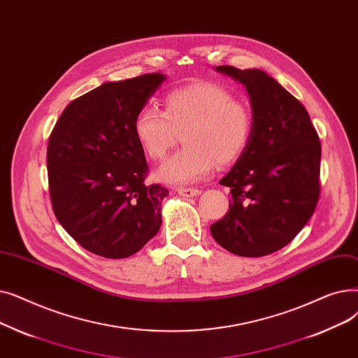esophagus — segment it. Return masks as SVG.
<instances>
[{
  "instance_id": "obj_1",
  "label": "esophagus",
  "mask_w": 358,
  "mask_h": 358,
  "mask_svg": "<svg viewBox=\"0 0 358 358\" xmlns=\"http://www.w3.org/2000/svg\"><path fill=\"white\" fill-rule=\"evenodd\" d=\"M178 192L180 196H185V198H192V196H196L201 194V191L195 189V188H179Z\"/></svg>"
}]
</instances>
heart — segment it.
<instances>
[{
	"instance_id": "heart-1",
	"label": "heart",
	"mask_w": 358,
	"mask_h": 358,
	"mask_svg": "<svg viewBox=\"0 0 358 358\" xmlns=\"http://www.w3.org/2000/svg\"><path fill=\"white\" fill-rule=\"evenodd\" d=\"M182 129L185 147L157 170V178L167 183L198 182L215 163L224 166L239 159L252 140L255 117L226 87L196 83L169 92L163 110L143 106L132 122L135 140L151 160L164 159Z\"/></svg>"
}]
</instances>
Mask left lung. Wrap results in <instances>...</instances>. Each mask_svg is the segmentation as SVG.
Segmentation results:
<instances>
[{"mask_svg":"<svg viewBox=\"0 0 358 358\" xmlns=\"http://www.w3.org/2000/svg\"><path fill=\"white\" fill-rule=\"evenodd\" d=\"M215 70L246 87L255 129L220 180L230 188V210L210 230L229 252L259 258L290 243L312 217L320 192V143L306 108L265 71Z\"/></svg>","mask_w":358,"mask_h":358,"instance_id":"obj_1","label":"left lung"}]
</instances>
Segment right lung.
Here are the masks:
<instances>
[{
    "label": "right lung",
    "instance_id": "obj_1",
    "mask_svg": "<svg viewBox=\"0 0 358 358\" xmlns=\"http://www.w3.org/2000/svg\"><path fill=\"white\" fill-rule=\"evenodd\" d=\"M164 80L151 73L101 84L64 109L49 137L46 167L55 217L99 257L128 258L160 230L169 191L144 182L148 166L132 122Z\"/></svg>",
    "mask_w": 358,
    "mask_h": 358
}]
</instances>
